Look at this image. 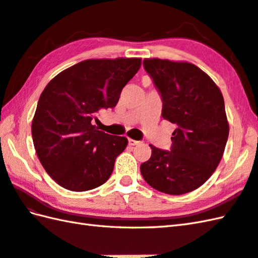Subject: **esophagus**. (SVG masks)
<instances>
[{
	"mask_svg": "<svg viewBox=\"0 0 258 258\" xmlns=\"http://www.w3.org/2000/svg\"><path fill=\"white\" fill-rule=\"evenodd\" d=\"M128 144H130V145H132V146H134V145H139V144H141V142H140V141H135V140H133V139H128Z\"/></svg>",
	"mask_w": 258,
	"mask_h": 258,
	"instance_id": "34e87169",
	"label": "esophagus"
}]
</instances>
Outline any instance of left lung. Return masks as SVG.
Listing matches in <instances>:
<instances>
[{
	"label": "left lung",
	"mask_w": 258,
	"mask_h": 258,
	"mask_svg": "<svg viewBox=\"0 0 258 258\" xmlns=\"http://www.w3.org/2000/svg\"><path fill=\"white\" fill-rule=\"evenodd\" d=\"M144 69L160 91L164 119L177 125L172 150L150 145L141 173L153 188L182 195L199 188L220 164L229 133L221 90L204 71L184 61L145 58Z\"/></svg>",
	"instance_id": "left-lung-1"
}]
</instances>
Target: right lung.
<instances>
[{"mask_svg": "<svg viewBox=\"0 0 258 258\" xmlns=\"http://www.w3.org/2000/svg\"><path fill=\"white\" fill-rule=\"evenodd\" d=\"M141 64L140 57L85 59L62 71L43 90L32 138L42 166L59 186L90 190L111 176L127 139L104 133L91 122L100 108L116 105Z\"/></svg>", "mask_w": 258, "mask_h": 258, "instance_id": "right-lung-1", "label": "right lung"}]
</instances>
